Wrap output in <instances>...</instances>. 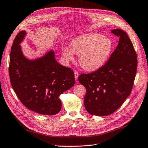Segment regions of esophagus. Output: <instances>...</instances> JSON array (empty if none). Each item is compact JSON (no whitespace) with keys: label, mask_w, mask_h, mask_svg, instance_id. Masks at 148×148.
<instances>
[{"label":"esophagus","mask_w":148,"mask_h":148,"mask_svg":"<svg viewBox=\"0 0 148 148\" xmlns=\"http://www.w3.org/2000/svg\"><path fill=\"white\" fill-rule=\"evenodd\" d=\"M79 76V73L77 71H75L74 72V77L75 79H77Z\"/></svg>","instance_id":"esophagus-1"}]
</instances>
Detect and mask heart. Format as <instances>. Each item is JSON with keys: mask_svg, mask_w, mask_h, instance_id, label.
I'll use <instances>...</instances> for the list:
<instances>
[{"mask_svg": "<svg viewBox=\"0 0 148 148\" xmlns=\"http://www.w3.org/2000/svg\"><path fill=\"white\" fill-rule=\"evenodd\" d=\"M71 48H63L62 55L66 63L74 59V53L79 56L80 66L87 71H95L103 66L110 59L114 50L111 38L98 33L83 34L71 42Z\"/></svg>", "mask_w": 148, "mask_h": 148, "instance_id": "1", "label": "heart"}]
</instances>
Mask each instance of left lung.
Returning <instances> with one entry per match:
<instances>
[{
  "label": "left lung",
  "instance_id": "left-lung-1",
  "mask_svg": "<svg viewBox=\"0 0 148 148\" xmlns=\"http://www.w3.org/2000/svg\"><path fill=\"white\" fill-rule=\"evenodd\" d=\"M111 33L119 36V40L110 59L96 71L79 77L86 90V110L97 116L110 115L121 106L131 94L137 71V54L130 38L120 29Z\"/></svg>",
  "mask_w": 148,
  "mask_h": 148
}]
</instances>
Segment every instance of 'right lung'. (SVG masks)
I'll list each match as a JSON object with an SVG mask.
<instances>
[{
	"instance_id": "1",
	"label": "right lung",
	"mask_w": 148,
	"mask_h": 148,
	"mask_svg": "<svg viewBox=\"0 0 148 148\" xmlns=\"http://www.w3.org/2000/svg\"><path fill=\"white\" fill-rule=\"evenodd\" d=\"M26 35L24 30L19 32L11 49L9 74L11 86L29 110L40 114L55 115L61 110L60 95L75 84L74 73L56 61L53 49L42 57L27 58L21 45Z\"/></svg>"
}]
</instances>
